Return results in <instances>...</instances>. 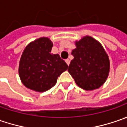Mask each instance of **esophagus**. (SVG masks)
I'll return each instance as SVG.
<instances>
[{"mask_svg": "<svg viewBox=\"0 0 127 127\" xmlns=\"http://www.w3.org/2000/svg\"><path fill=\"white\" fill-rule=\"evenodd\" d=\"M65 61H66V63L67 64V65H68V66L70 64V60H69V59H66Z\"/></svg>", "mask_w": 127, "mask_h": 127, "instance_id": "esophagus-1", "label": "esophagus"}]
</instances>
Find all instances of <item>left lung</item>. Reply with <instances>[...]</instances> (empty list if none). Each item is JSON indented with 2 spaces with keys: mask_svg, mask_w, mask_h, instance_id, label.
Segmentation results:
<instances>
[{
  "mask_svg": "<svg viewBox=\"0 0 127 127\" xmlns=\"http://www.w3.org/2000/svg\"><path fill=\"white\" fill-rule=\"evenodd\" d=\"M68 71L78 86L85 90L99 88L105 83L110 72L109 56L102 45L90 36L75 42Z\"/></svg>",
  "mask_w": 127,
  "mask_h": 127,
  "instance_id": "obj_1",
  "label": "left lung"
}]
</instances>
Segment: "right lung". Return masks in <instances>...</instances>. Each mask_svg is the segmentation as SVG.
I'll return each mask as SVG.
<instances>
[{
  "mask_svg": "<svg viewBox=\"0 0 127 127\" xmlns=\"http://www.w3.org/2000/svg\"><path fill=\"white\" fill-rule=\"evenodd\" d=\"M53 43L48 37H40L25 48L19 63V76L26 88L45 92L56 83L58 77L68 69L59 55L51 54Z\"/></svg>",
  "mask_w": 127,
  "mask_h": 127,
  "instance_id": "obj_1",
  "label": "right lung"
}]
</instances>
